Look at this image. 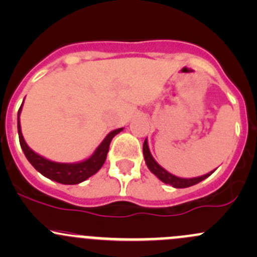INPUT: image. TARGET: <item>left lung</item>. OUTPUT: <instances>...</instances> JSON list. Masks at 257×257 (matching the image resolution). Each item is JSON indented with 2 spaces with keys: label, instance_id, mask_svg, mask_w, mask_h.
Masks as SVG:
<instances>
[{
  "label": "left lung",
  "instance_id": "left-lung-1",
  "mask_svg": "<svg viewBox=\"0 0 257 257\" xmlns=\"http://www.w3.org/2000/svg\"><path fill=\"white\" fill-rule=\"evenodd\" d=\"M143 154H144V160H145V164H147L148 169L153 173L159 180H162L163 183L165 184H169L172 185L173 188H177V189H183V188H189V186H193L195 184L200 183L203 181L204 179L209 178L215 170L212 172L206 173V174L201 175V177H196V178H180L177 177V175L172 174L169 173L168 170H165L162 165H159L157 163V160L153 158L152 153L149 150V145H148V141L145 139L144 144H143Z\"/></svg>",
  "mask_w": 257,
  "mask_h": 257
}]
</instances>
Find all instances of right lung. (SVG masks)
Segmentation results:
<instances>
[{
    "instance_id": "1",
    "label": "right lung",
    "mask_w": 257,
    "mask_h": 257,
    "mask_svg": "<svg viewBox=\"0 0 257 257\" xmlns=\"http://www.w3.org/2000/svg\"><path fill=\"white\" fill-rule=\"evenodd\" d=\"M23 102L21 104L20 109L17 114V129H18V137H20V144L22 148L23 153H25L26 158L28 162L32 164V167L37 170L38 173L43 175V177L51 179V180L57 181L59 184H64V185H74V184H79L82 181L87 180L92 175H94L100 168L104 164L105 159H107L108 150H109L110 142L114 137L118 133L123 131V128L115 129L110 133L107 134L102 143L97 147V149L93 152L90 157L87 159L80 160L76 163H58L49 160L47 158L42 157V155L37 154L35 150L31 149L26 143L25 138L22 136V131H21V121L20 115L22 112Z\"/></svg>"
}]
</instances>
